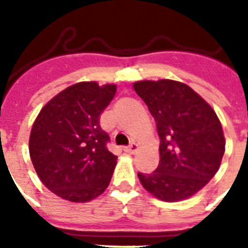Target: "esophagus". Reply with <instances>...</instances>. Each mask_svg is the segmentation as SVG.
<instances>
[{"instance_id":"obj_1","label":"esophagus","mask_w":248,"mask_h":248,"mask_svg":"<svg viewBox=\"0 0 248 248\" xmlns=\"http://www.w3.org/2000/svg\"><path fill=\"white\" fill-rule=\"evenodd\" d=\"M124 151L126 152V153H130V155H132V153H135V152L138 151V144L131 143L130 145H127V147H124Z\"/></svg>"}]
</instances>
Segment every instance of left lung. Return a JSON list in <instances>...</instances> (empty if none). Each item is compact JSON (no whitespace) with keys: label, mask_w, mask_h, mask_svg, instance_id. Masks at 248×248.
I'll use <instances>...</instances> for the list:
<instances>
[{"label":"left lung","mask_w":248,"mask_h":248,"mask_svg":"<svg viewBox=\"0 0 248 248\" xmlns=\"http://www.w3.org/2000/svg\"><path fill=\"white\" fill-rule=\"evenodd\" d=\"M134 89L155 118L159 136L158 167L138 172L140 183L167 202L196 194L215 176L225 151L216 113L185 83L140 81Z\"/></svg>","instance_id":"obj_1"}]
</instances>
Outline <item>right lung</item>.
<instances>
[{
    "label": "right lung",
    "mask_w": 248,
    "mask_h": 248,
    "mask_svg": "<svg viewBox=\"0 0 248 248\" xmlns=\"http://www.w3.org/2000/svg\"><path fill=\"white\" fill-rule=\"evenodd\" d=\"M114 85H72L41 109L29 138L37 175L56 196L87 202L109 185L117 155L108 151L109 135L100 114L114 97Z\"/></svg>",
    "instance_id": "obj_1"
}]
</instances>
